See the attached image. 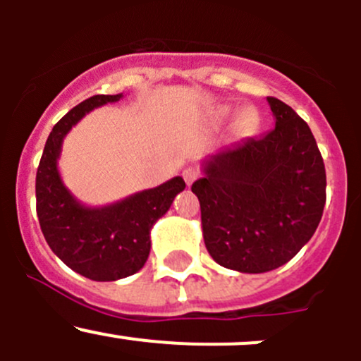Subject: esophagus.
Masks as SVG:
<instances>
[{"label":"esophagus","instance_id":"1","mask_svg":"<svg viewBox=\"0 0 361 361\" xmlns=\"http://www.w3.org/2000/svg\"><path fill=\"white\" fill-rule=\"evenodd\" d=\"M199 176V171L195 169V167H187V169H183V180L187 185H192L195 180H197Z\"/></svg>","mask_w":361,"mask_h":361}]
</instances>
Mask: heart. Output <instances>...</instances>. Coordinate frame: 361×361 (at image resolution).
<instances>
[{"instance_id":"1","label":"heart","mask_w":361,"mask_h":361,"mask_svg":"<svg viewBox=\"0 0 361 361\" xmlns=\"http://www.w3.org/2000/svg\"><path fill=\"white\" fill-rule=\"evenodd\" d=\"M228 108H221L220 113H218V118L220 120H225L228 115ZM258 123V113L253 110V108H245V110L239 111L238 118H235V123H234V130L239 134V136H246V134H250L251 130L257 127Z\"/></svg>"}]
</instances>
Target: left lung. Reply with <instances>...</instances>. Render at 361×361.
<instances>
[{"label":"left lung","mask_w":361,"mask_h":361,"mask_svg":"<svg viewBox=\"0 0 361 361\" xmlns=\"http://www.w3.org/2000/svg\"><path fill=\"white\" fill-rule=\"evenodd\" d=\"M267 101L274 129L209 155L192 185L213 260L250 274L292 260L318 228L326 201L325 164L311 129L288 104Z\"/></svg>","instance_id":"left-lung-1"}]
</instances>
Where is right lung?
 <instances>
[{"mask_svg": "<svg viewBox=\"0 0 361 361\" xmlns=\"http://www.w3.org/2000/svg\"><path fill=\"white\" fill-rule=\"evenodd\" d=\"M122 97L92 96L54 126L36 173V213L50 250L92 281H116L136 274L150 255V231L185 188L181 176L118 202L89 207L64 187L57 169L64 136L85 113Z\"/></svg>", "mask_w": 361, "mask_h": 361, "instance_id": "add662e5", "label": "right lung"}]
</instances>
